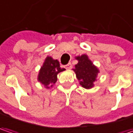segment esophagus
Returning a JSON list of instances; mask_svg holds the SVG:
<instances>
[{
	"mask_svg": "<svg viewBox=\"0 0 133 133\" xmlns=\"http://www.w3.org/2000/svg\"><path fill=\"white\" fill-rule=\"evenodd\" d=\"M65 68L66 69H71V68H72V65H71V62L68 63L67 65H65Z\"/></svg>",
	"mask_w": 133,
	"mask_h": 133,
	"instance_id": "esophagus-1",
	"label": "esophagus"
}]
</instances>
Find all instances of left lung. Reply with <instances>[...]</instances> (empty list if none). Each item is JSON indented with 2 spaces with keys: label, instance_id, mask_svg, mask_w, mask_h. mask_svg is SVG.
<instances>
[{
  "label": "left lung",
  "instance_id": "obj_1",
  "mask_svg": "<svg viewBox=\"0 0 133 133\" xmlns=\"http://www.w3.org/2000/svg\"><path fill=\"white\" fill-rule=\"evenodd\" d=\"M76 59L78 60V63L75 65L74 71L77 78L80 81V84L86 89L92 88L96 80L98 69L92 65L87 55L77 56Z\"/></svg>",
  "mask_w": 133,
  "mask_h": 133
}]
</instances>
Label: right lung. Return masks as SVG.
<instances>
[{
    "mask_svg": "<svg viewBox=\"0 0 133 133\" xmlns=\"http://www.w3.org/2000/svg\"><path fill=\"white\" fill-rule=\"evenodd\" d=\"M65 68H61L57 59L54 60L52 57L47 56L43 66L41 67L38 74V81L45 86L46 88H50L57 81V74L65 71Z\"/></svg>",
    "mask_w": 133,
    "mask_h": 133,
    "instance_id": "1",
    "label": "right lung"
}]
</instances>
